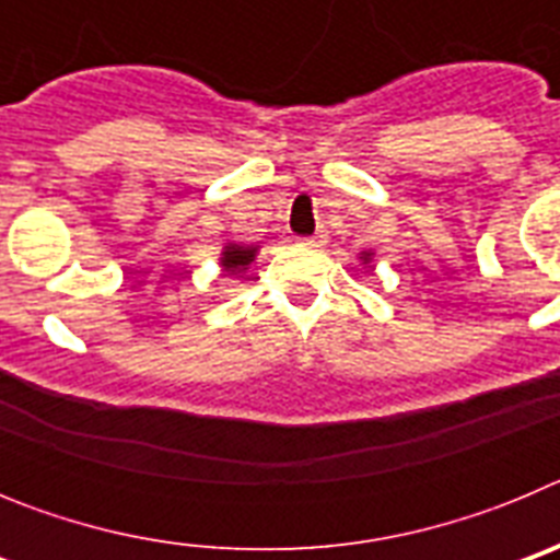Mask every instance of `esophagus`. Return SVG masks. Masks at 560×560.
Masks as SVG:
<instances>
[{
    "instance_id": "34e87169",
    "label": "esophagus",
    "mask_w": 560,
    "mask_h": 560,
    "mask_svg": "<svg viewBox=\"0 0 560 560\" xmlns=\"http://www.w3.org/2000/svg\"><path fill=\"white\" fill-rule=\"evenodd\" d=\"M325 244H328V235H325V232H316V235L311 237H300V246H308V249H323Z\"/></svg>"
}]
</instances>
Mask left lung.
<instances>
[{
	"mask_svg": "<svg viewBox=\"0 0 560 560\" xmlns=\"http://www.w3.org/2000/svg\"><path fill=\"white\" fill-rule=\"evenodd\" d=\"M373 260V252H361V264H370Z\"/></svg>",
	"mask_w": 560,
	"mask_h": 560,
	"instance_id": "1",
	"label": "left lung"
}]
</instances>
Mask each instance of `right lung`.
Instances as JSON below:
<instances>
[{"mask_svg":"<svg viewBox=\"0 0 560 560\" xmlns=\"http://www.w3.org/2000/svg\"><path fill=\"white\" fill-rule=\"evenodd\" d=\"M255 255H257V246L226 244L224 252H221V266H224L226 275H237V277H241L252 266Z\"/></svg>","mask_w":560,"mask_h":560,"instance_id":"1","label":"right lung"}]
</instances>
